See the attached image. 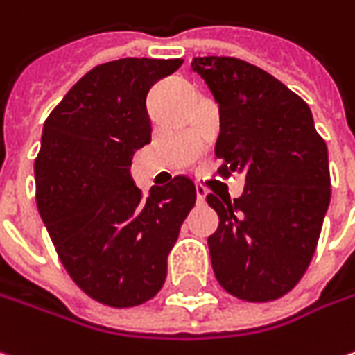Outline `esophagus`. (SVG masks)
<instances>
[{
	"label": "esophagus",
	"instance_id": "1",
	"mask_svg": "<svg viewBox=\"0 0 355 355\" xmlns=\"http://www.w3.org/2000/svg\"><path fill=\"white\" fill-rule=\"evenodd\" d=\"M208 191L202 187V184H196V200L198 202H205V198H207Z\"/></svg>",
	"mask_w": 355,
	"mask_h": 355
}]
</instances>
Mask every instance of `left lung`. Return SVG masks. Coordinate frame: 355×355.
<instances>
[{
    "mask_svg": "<svg viewBox=\"0 0 355 355\" xmlns=\"http://www.w3.org/2000/svg\"><path fill=\"white\" fill-rule=\"evenodd\" d=\"M191 67L218 103V173L246 177L234 200L207 196L220 218L208 236L214 276L240 300H276L316 252L330 207L328 147L310 107L264 69L234 57H194Z\"/></svg>",
    "mask_w": 355,
    "mask_h": 355,
    "instance_id": "1",
    "label": "left lung"
}]
</instances>
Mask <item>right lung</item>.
Masks as SVG:
<instances>
[{"instance_id": "add662e5", "label": "right lung", "mask_w": 355, "mask_h": 355, "mask_svg": "<svg viewBox=\"0 0 355 355\" xmlns=\"http://www.w3.org/2000/svg\"><path fill=\"white\" fill-rule=\"evenodd\" d=\"M182 59L127 57L83 75L47 116L35 159L41 220L73 282L93 300L131 308L164 284L166 258L196 202L189 177L153 187L131 177L150 143L147 93Z\"/></svg>"}]
</instances>
